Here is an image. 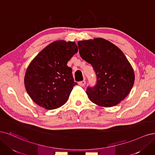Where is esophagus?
<instances>
[{
  "mask_svg": "<svg viewBox=\"0 0 155 155\" xmlns=\"http://www.w3.org/2000/svg\"><path fill=\"white\" fill-rule=\"evenodd\" d=\"M78 84H79L81 86H84L85 84H86V81H85L84 80V81H80V82H78Z\"/></svg>",
  "mask_w": 155,
  "mask_h": 155,
  "instance_id": "34e87169",
  "label": "esophagus"
}]
</instances>
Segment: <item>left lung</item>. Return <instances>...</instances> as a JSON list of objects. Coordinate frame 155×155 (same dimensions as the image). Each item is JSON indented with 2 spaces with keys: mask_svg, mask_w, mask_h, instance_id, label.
Returning <instances> with one entry per match:
<instances>
[{
  "mask_svg": "<svg viewBox=\"0 0 155 155\" xmlns=\"http://www.w3.org/2000/svg\"><path fill=\"white\" fill-rule=\"evenodd\" d=\"M81 58L91 64L97 83L87 86L90 101L103 107L116 106L126 98L133 86V69L123 52L115 45L101 38L78 42Z\"/></svg>",
  "mask_w": 155,
  "mask_h": 155,
  "instance_id": "left-lung-1",
  "label": "left lung"
}]
</instances>
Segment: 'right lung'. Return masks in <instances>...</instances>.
<instances>
[{
	"instance_id": "right-lung-1",
	"label": "right lung",
	"mask_w": 155,
	"mask_h": 155,
	"mask_svg": "<svg viewBox=\"0 0 155 155\" xmlns=\"http://www.w3.org/2000/svg\"><path fill=\"white\" fill-rule=\"evenodd\" d=\"M78 51L74 42L58 41L48 45L35 58L24 77L26 89L33 102L46 109L62 106L77 85L68 62Z\"/></svg>"
}]
</instances>
